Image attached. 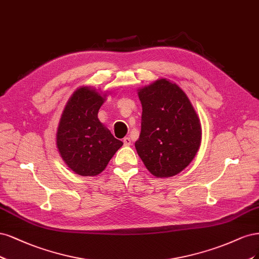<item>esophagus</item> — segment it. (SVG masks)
Instances as JSON below:
<instances>
[{"instance_id": "obj_1", "label": "esophagus", "mask_w": 259, "mask_h": 259, "mask_svg": "<svg viewBox=\"0 0 259 259\" xmlns=\"http://www.w3.org/2000/svg\"><path fill=\"white\" fill-rule=\"evenodd\" d=\"M122 142H123V144H124V145H126V146H129V145H131V139H130L129 137H126V138H123Z\"/></svg>"}]
</instances>
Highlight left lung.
Returning a JSON list of instances; mask_svg holds the SVG:
<instances>
[{"label": "left lung", "instance_id": "8db88e82", "mask_svg": "<svg viewBox=\"0 0 259 259\" xmlns=\"http://www.w3.org/2000/svg\"><path fill=\"white\" fill-rule=\"evenodd\" d=\"M138 95L142 104L138 155L155 177H174L198 152L200 119L184 91L165 78L139 89Z\"/></svg>", "mask_w": 259, "mask_h": 259}]
</instances>
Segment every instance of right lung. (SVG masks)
<instances>
[{
  "mask_svg": "<svg viewBox=\"0 0 259 259\" xmlns=\"http://www.w3.org/2000/svg\"><path fill=\"white\" fill-rule=\"evenodd\" d=\"M105 96L91 87L78 88L66 103L58 126V151L66 165L82 177L101 173L123 144L98 118Z\"/></svg>",
  "mask_w": 259,
  "mask_h": 259,
  "instance_id": "right-lung-1",
  "label": "right lung"
}]
</instances>
